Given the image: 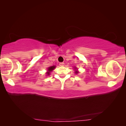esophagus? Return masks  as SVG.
Segmentation results:
<instances>
[{"mask_svg": "<svg viewBox=\"0 0 126 126\" xmlns=\"http://www.w3.org/2000/svg\"><path fill=\"white\" fill-rule=\"evenodd\" d=\"M59 65H60V66H64L65 63H60Z\"/></svg>", "mask_w": 126, "mask_h": 126, "instance_id": "34e87169", "label": "esophagus"}]
</instances>
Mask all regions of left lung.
Returning <instances> with one entry per match:
<instances>
[{
	"label": "left lung",
	"instance_id": "1",
	"mask_svg": "<svg viewBox=\"0 0 126 126\" xmlns=\"http://www.w3.org/2000/svg\"><path fill=\"white\" fill-rule=\"evenodd\" d=\"M75 68V73L76 74H77V73H79V71H78V70H77V68H76V67H75V68Z\"/></svg>",
	"mask_w": 126,
	"mask_h": 126
}]
</instances>
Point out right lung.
Masks as SVG:
<instances>
[{
    "instance_id": "obj_1",
    "label": "right lung",
    "mask_w": 126,
    "mask_h": 126,
    "mask_svg": "<svg viewBox=\"0 0 126 126\" xmlns=\"http://www.w3.org/2000/svg\"><path fill=\"white\" fill-rule=\"evenodd\" d=\"M56 68V66H50L49 68H47V72H46V75L47 76L50 75V72L52 71L54 69V68Z\"/></svg>"
}]
</instances>
